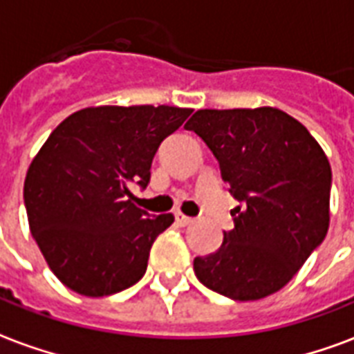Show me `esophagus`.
<instances>
[{
    "instance_id": "esophagus-1",
    "label": "esophagus",
    "mask_w": 354,
    "mask_h": 354,
    "mask_svg": "<svg viewBox=\"0 0 354 354\" xmlns=\"http://www.w3.org/2000/svg\"><path fill=\"white\" fill-rule=\"evenodd\" d=\"M174 218H176L178 226H189V224L193 222V218H191V216H185L183 213H180V211H178V213H174Z\"/></svg>"
}]
</instances>
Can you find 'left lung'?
<instances>
[{
  "label": "left lung",
  "mask_w": 354,
  "mask_h": 354,
  "mask_svg": "<svg viewBox=\"0 0 354 354\" xmlns=\"http://www.w3.org/2000/svg\"><path fill=\"white\" fill-rule=\"evenodd\" d=\"M241 205L215 253L194 259L209 290L255 301L281 290L329 230L330 165L301 122L277 108L198 110L185 122Z\"/></svg>",
  "instance_id": "8db88e82"
}]
</instances>
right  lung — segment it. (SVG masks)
<instances>
[{
  "label": "right lung",
  "mask_w": 354,
  "mask_h": 354,
  "mask_svg": "<svg viewBox=\"0 0 354 354\" xmlns=\"http://www.w3.org/2000/svg\"><path fill=\"white\" fill-rule=\"evenodd\" d=\"M193 110L176 106L86 108L62 121L30 163L24 202L30 233L64 285L112 296L147 272L156 236L174 222L132 204L158 147Z\"/></svg>",
  "instance_id": "add662e5"
}]
</instances>
